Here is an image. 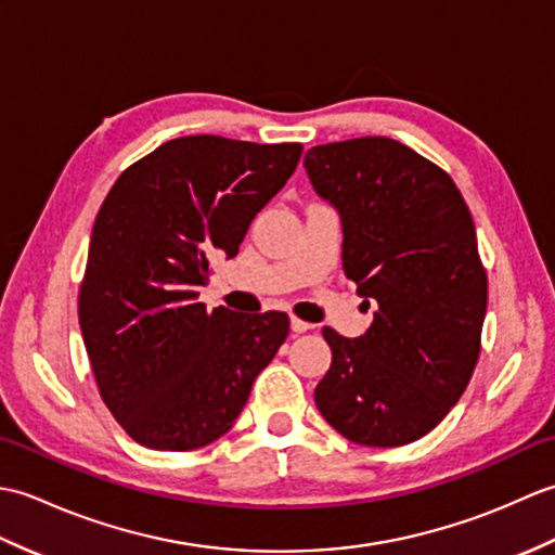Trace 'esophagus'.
<instances>
[{
	"instance_id": "34e87169",
	"label": "esophagus",
	"mask_w": 555,
	"mask_h": 555,
	"mask_svg": "<svg viewBox=\"0 0 555 555\" xmlns=\"http://www.w3.org/2000/svg\"><path fill=\"white\" fill-rule=\"evenodd\" d=\"M308 328H312V324L302 322V320H296V317H293V320H291V332L293 334H305V332H308Z\"/></svg>"
}]
</instances>
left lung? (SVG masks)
<instances>
[{
	"label": "left lung",
	"instance_id": "8db88e82",
	"mask_svg": "<svg viewBox=\"0 0 555 555\" xmlns=\"http://www.w3.org/2000/svg\"><path fill=\"white\" fill-rule=\"evenodd\" d=\"M305 171L340 217L346 276L367 308L376 302L358 338L324 326L332 367L314 403L352 443L417 441L457 403L479 358L487 271L473 215L451 176L391 138L317 145Z\"/></svg>",
	"mask_w": 555,
	"mask_h": 555
}]
</instances>
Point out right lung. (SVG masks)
<instances>
[{"instance_id":"1","label":"right lung","mask_w":555,"mask_h":555,"mask_svg":"<svg viewBox=\"0 0 555 555\" xmlns=\"http://www.w3.org/2000/svg\"><path fill=\"white\" fill-rule=\"evenodd\" d=\"M300 143L185 135L128 167L98 211L78 320L100 396L140 446L193 451L227 434L288 336L286 312L199 302L296 171Z\"/></svg>"}]
</instances>
